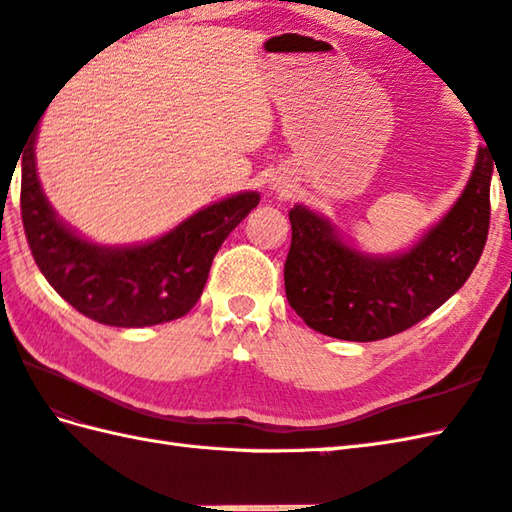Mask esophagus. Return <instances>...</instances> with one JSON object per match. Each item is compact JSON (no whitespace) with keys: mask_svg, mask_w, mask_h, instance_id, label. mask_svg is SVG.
I'll list each match as a JSON object with an SVG mask.
<instances>
[{"mask_svg":"<svg viewBox=\"0 0 512 512\" xmlns=\"http://www.w3.org/2000/svg\"><path fill=\"white\" fill-rule=\"evenodd\" d=\"M270 189H273L279 195H288L290 189H292V184H290L288 178H273V182H270Z\"/></svg>","mask_w":512,"mask_h":512,"instance_id":"34e87169","label":"esophagus"}]
</instances>
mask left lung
I'll use <instances>...</instances> for the list:
<instances>
[{
	"mask_svg": "<svg viewBox=\"0 0 512 512\" xmlns=\"http://www.w3.org/2000/svg\"><path fill=\"white\" fill-rule=\"evenodd\" d=\"M495 167L493 149H477L460 198L416 244L396 255L363 253L328 217L295 204L288 213L292 242L284 266L292 310L308 328L358 343L387 339L429 317L480 262Z\"/></svg>",
	"mask_w": 512,
	"mask_h": 512,
	"instance_id": "1",
	"label": "left lung"
}]
</instances>
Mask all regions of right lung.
<instances>
[{"mask_svg":"<svg viewBox=\"0 0 512 512\" xmlns=\"http://www.w3.org/2000/svg\"><path fill=\"white\" fill-rule=\"evenodd\" d=\"M35 143L32 129L19 154L21 220L32 257L74 310L103 325L145 328L184 317L198 303L224 239L259 204L257 191H242L204 206L151 242L94 244L52 209L37 176Z\"/></svg>","mask_w":512,"mask_h":512,"instance_id":"1","label":"right lung"}]
</instances>
